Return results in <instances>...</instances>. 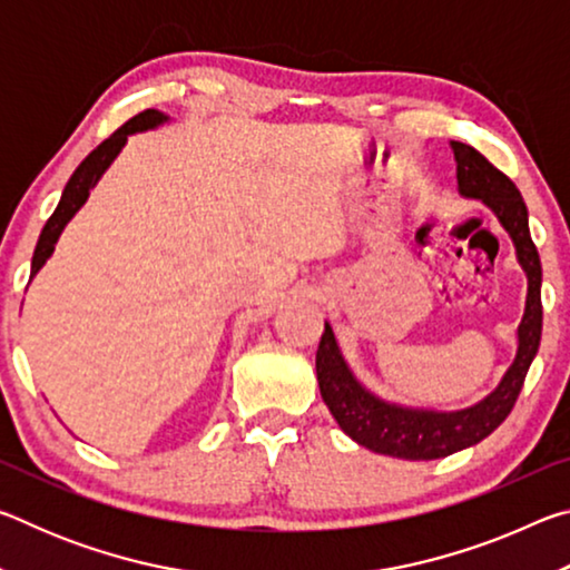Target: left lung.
I'll use <instances>...</instances> for the list:
<instances>
[{
  "label": "left lung",
  "mask_w": 570,
  "mask_h": 570,
  "mask_svg": "<svg viewBox=\"0 0 570 570\" xmlns=\"http://www.w3.org/2000/svg\"><path fill=\"white\" fill-rule=\"evenodd\" d=\"M450 148L458 163L460 196L478 198L493 210L500 226L513 238L518 264L528 276L525 312L518 326V352L503 380L485 400L465 410L438 412L402 407V404L377 397L354 377L330 322H324V334L316 350V380H320L322 400L334 414L336 424L362 448L402 460L448 458L452 452L478 445L498 430L523 390L525 374L538 354L540 332H543V304H540L543 268L530 238L523 196L505 173H500L472 146L450 140Z\"/></svg>",
  "instance_id": "1"
}]
</instances>
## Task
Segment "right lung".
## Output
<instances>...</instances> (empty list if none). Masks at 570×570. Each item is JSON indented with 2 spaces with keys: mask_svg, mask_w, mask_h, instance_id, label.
I'll return each mask as SVG.
<instances>
[{
  "mask_svg": "<svg viewBox=\"0 0 570 570\" xmlns=\"http://www.w3.org/2000/svg\"><path fill=\"white\" fill-rule=\"evenodd\" d=\"M170 118L168 115H163L158 110H146V112H138L135 118H130L128 122L122 125V128L115 130L108 140H102L98 148H95L88 158H85L77 170L67 180V186L62 190V198L60 204H57L55 214L47 220L40 240H37V248H35V256H32V274L30 278L40 272L45 266L47 258L52 256L57 238L65 230V226L70 224V218L77 214L85 206V200H88L90 190L95 188V183L100 180V176L105 170L110 168V163L118 158V153L122 150L125 142H128V135L132 132H142V130H153L158 128V125L168 122Z\"/></svg>",
  "mask_w": 570,
  "mask_h": 570,
  "instance_id": "1",
  "label": "right lung"
}]
</instances>
